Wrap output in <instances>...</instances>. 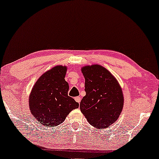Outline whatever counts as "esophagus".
<instances>
[{"label": "esophagus", "mask_w": 159, "mask_h": 159, "mask_svg": "<svg viewBox=\"0 0 159 159\" xmlns=\"http://www.w3.org/2000/svg\"><path fill=\"white\" fill-rule=\"evenodd\" d=\"M75 101L77 102L78 103H80V101H81V98H80V97H75Z\"/></svg>", "instance_id": "obj_1"}]
</instances>
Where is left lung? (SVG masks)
Segmentation results:
<instances>
[{"label":"left lung","mask_w":159,"mask_h":159,"mask_svg":"<svg viewBox=\"0 0 159 159\" xmlns=\"http://www.w3.org/2000/svg\"><path fill=\"white\" fill-rule=\"evenodd\" d=\"M86 95L80 102V110L90 125L107 128L119 118L123 108L124 97L115 77L100 65L82 69Z\"/></svg>","instance_id":"obj_1"}]
</instances>
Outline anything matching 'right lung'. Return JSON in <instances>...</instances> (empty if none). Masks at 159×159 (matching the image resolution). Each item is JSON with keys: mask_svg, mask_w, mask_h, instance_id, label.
Masks as SVG:
<instances>
[{"mask_svg": "<svg viewBox=\"0 0 159 159\" xmlns=\"http://www.w3.org/2000/svg\"><path fill=\"white\" fill-rule=\"evenodd\" d=\"M66 67L56 66L38 80L30 95V111L43 125L56 127L79 103L68 95L69 84L64 78Z\"/></svg>", "mask_w": 159, "mask_h": 159, "instance_id": "right-lung-1", "label": "right lung"}]
</instances>
